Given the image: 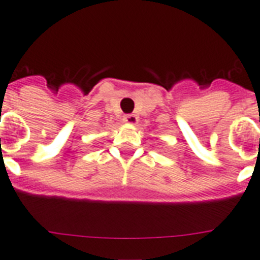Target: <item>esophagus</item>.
<instances>
[{"instance_id":"obj_1","label":"esophagus","mask_w":260,"mask_h":260,"mask_svg":"<svg viewBox=\"0 0 260 260\" xmlns=\"http://www.w3.org/2000/svg\"><path fill=\"white\" fill-rule=\"evenodd\" d=\"M124 121L131 125H135V124H137L139 118H137V115H135V114H128V115L124 116Z\"/></svg>"}]
</instances>
